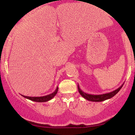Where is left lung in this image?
<instances>
[{
	"label": "left lung",
	"mask_w": 135,
	"mask_h": 135,
	"mask_svg": "<svg viewBox=\"0 0 135 135\" xmlns=\"http://www.w3.org/2000/svg\"><path fill=\"white\" fill-rule=\"evenodd\" d=\"M123 84L122 85L120 86L119 88H118L117 89H116L113 91L110 92V93H104V94H101V95H91V94H88L85 93L80 89L78 85V90L79 93L80 94L81 96L83 98H84L85 99H86V100L90 101H94V102H101V101H103L106 100V99H110L114 97L118 92L120 91V90L121 89L123 85Z\"/></svg>",
	"instance_id": "1"
}]
</instances>
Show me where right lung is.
I'll return each instance as SVG.
<instances>
[{
	"label": "right lung",
	"mask_w": 135,
	"mask_h": 135,
	"mask_svg": "<svg viewBox=\"0 0 135 135\" xmlns=\"http://www.w3.org/2000/svg\"><path fill=\"white\" fill-rule=\"evenodd\" d=\"M58 87L57 86L56 90H55L54 92H53L52 93L50 94V95H46V96H44V97H26V96H24L23 95H21L24 98H27L29 99V100L33 101H36V102H47L48 101H50V99L53 98V97H55V95H56L57 92H58Z\"/></svg>",
	"instance_id": "1"
}]
</instances>
